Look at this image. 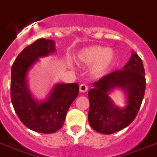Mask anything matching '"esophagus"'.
<instances>
[{
	"mask_svg": "<svg viewBox=\"0 0 157 157\" xmlns=\"http://www.w3.org/2000/svg\"><path fill=\"white\" fill-rule=\"evenodd\" d=\"M87 86L85 85V84H81V85L79 86V90L81 92H82V93H85V92L87 91Z\"/></svg>",
	"mask_w": 157,
	"mask_h": 157,
	"instance_id": "34e87169",
	"label": "esophagus"
}]
</instances>
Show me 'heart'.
Listing matches in <instances>:
<instances>
[{"label": "heart", "mask_w": 157, "mask_h": 157, "mask_svg": "<svg viewBox=\"0 0 157 157\" xmlns=\"http://www.w3.org/2000/svg\"><path fill=\"white\" fill-rule=\"evenodd\" d=\"M77 61L81 65H92L94 75L102 76L109 71L115 61L113 50L101 46H90L82 49L77 55Z\"/></svg>", "instance_id": "heart-1"}]
</instances>
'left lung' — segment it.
<instances>
[{"instance_id":"8db88e82","label":"left lung","mask_w":157,"mask_h":157,"mask_svg":"<svg viewBox=\"0 0 157 157\" xmlns=\"http://www.w3.org/2000/svg\"><path fill=\"white\" fill-rule=\"evenodd\" d=\"M93 86L88 92L90 125L102 134L121 130L134 120L144 98L146 82L142 60L132 52L122 70L103 76ZM115 88H121L127 94V105L124 108L116 107L109 96Z\"/></svg>"}]
</instances>
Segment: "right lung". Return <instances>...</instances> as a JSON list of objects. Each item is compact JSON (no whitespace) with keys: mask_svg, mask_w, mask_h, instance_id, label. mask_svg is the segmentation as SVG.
I'll use <instances>...</instances> for the list:
<instances>
[{"mask_svg":"<svg viewBox=\"0 0 157 157\" xmlns=\"http://www.w3.org/2000/svg\"><path fill=\"white\" fill-rule=\"evenodd\" d=\"M55 52L53 40L39 39L18 55L12 67L10 90L15 112L25 126L41 133H53L62 128L68 109L79 92L78 83H59L46 101L39 102L32 96L27 73L39 58Z\"/></svg>","mask_w":157,"mask_h":157,"instance_id":"add662e5","label":"right lung"}]
</instances>
